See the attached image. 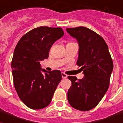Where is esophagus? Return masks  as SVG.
Here are the masks:
<instances>
[{
  "instance_id": "34e87169",
  "label": "esophagus",
  "mask_w": 123,
  "mask_h": 123,
  "mask_svg": "<svg viewBox=\"0 0 123 123\" xmlns=\"http://www.w3.org/2000/svg\"><path fill=\"white\" fill-rule=\"evenodd\" d=\"M61 75H62V78H63V79H66V78H67V75L65 74L64 73H62Z\"/></svg>"
}]
</instances>
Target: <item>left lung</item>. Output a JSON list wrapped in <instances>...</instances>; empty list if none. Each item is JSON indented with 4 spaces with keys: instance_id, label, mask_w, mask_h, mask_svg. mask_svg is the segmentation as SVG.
Segmentation results:
<instances>
[{
    "instance_id": "left-lung-1",
    "label": "left lung",
    "mask_w": 123,
    "mask_h": 123,
    "mask_svg": "<svg viewBox=\"0 0 123 123\" xmlns=\"http://www.w3.org/2000/svg\"><path fill=\"white\" fill-rule=\"evenodd\" d=\"M67 32L79 44L76 64L81 66L84 77L78 80L68 76L72 81L67 96L72 107L89 111L100 102L110 85L113 63L108 47L102 37L87 27L66 28Z\"/></svg>"
}]
</instances>
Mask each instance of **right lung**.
<instances>
[{
  "mask_svg": "<svg viewBox=\"0 0 123 123\" xmlns=\"http://www.w3.org/2000/svg\"><path fill=\"white\" fill-rule=\"evenodd\" d=\"M61 28L40 27L18 42L11 63L13 84L19 98L32 110L47 107L62 80L61 71L42 69L40 61L49 57L55 42L64 35Z\"/></svg>",
  "mask_w": 123,
  "mask_h": 123,
  "instance_id": "obj_1",
  "label": "right lung"
}]
</instances>
